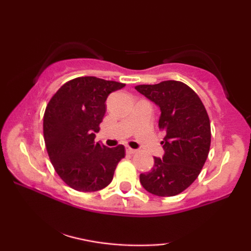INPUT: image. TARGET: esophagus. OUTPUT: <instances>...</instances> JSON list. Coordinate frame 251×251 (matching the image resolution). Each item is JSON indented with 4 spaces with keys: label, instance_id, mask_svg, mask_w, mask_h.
<instances>
[{
    "label": "esophagus",
    "instance_id": "obj_1",
    "mask_svg": "<svg viewBox=\"0 0 251 251\" xmlns=\"http://www.w3.org/2000/svg\"><path fill=\"white\" fill-rule=\"evenodd\" d=\"M126 153H129V154H135V153L137 152V150L130 149V147H126Z\"/></svg>",
    "mask_w": 251,
    "mask_h": 251
}]
</instances>
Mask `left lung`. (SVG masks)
Wrapping results in <instances>:
<instances>
[{"label": "left lung", "mask_w": 251, "mask_h": 251, "mask_svg": "<svg viewBox=\"0 0 251 251\" xmlns=\"http://www.w3.org/2000/svg\"><path fill=\"white\" fill-rule=\"evenodd\" d=\"M159 106L160 129L166 131L164 154L154 156L140 184L157 197H174L186 190L201 173L210 149V121L199 96L183 82L163 81L135 88Z\"/></svg>", "instance_id": "left-lung-1"}]
</instances>
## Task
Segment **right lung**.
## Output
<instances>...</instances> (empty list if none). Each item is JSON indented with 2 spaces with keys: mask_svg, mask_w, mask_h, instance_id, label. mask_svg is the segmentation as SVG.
Instances as JSON below:
<instances>
[{
  "mask_svg": "<svg viewBox=\"0 0 251 251\" xmlns=\"http://www.w3.org/2000/svg\"><path fill=\"white\" fill-rule=\"evenodd\" d=\"M126 84L95 76L76 77L59 88L43 116V135L50 161L61 179L78 192L107 186L126 155L125 146L96 143L111 92Z\"/></svg>",
  "mask_w": 251,
  "mask_h": 251,
  "instance_id": "obj_1",
  "label": "right lung"
}]
</instances>
